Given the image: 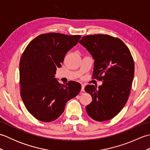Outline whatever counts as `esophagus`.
I'll list each match as a JSON object with an SVG mask.
<instances>
[{"mask_svg": "<svg viewBox=\"0 0 150 150\" xmlns=\"http://www.w3.org/2000/svg\"><path fill=\"white\" fill-rule=\"evenodd\" d=\"M84 87L85 86L84 84L81 85V91H84Z\"/></svg>", "mask_w": 150, "mask_h": 150, "instance_id": "esophagus-1", "label": "esophagus"}]
</instances>
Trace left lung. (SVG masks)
I'll return each instance as SVG.
<instances>
[{"label":"left lung","instance_id":"obj_1","mask_svg":"<svg viewBox=\"0 0 150 150\" xmlns=\"http://www.w3.org/2000/svg\"><path fill=\"white\" fill-rule=\"evenodd\" d=\"M79 43L93 57L92 77L103 81L98 88L87 85L91 103L86 107L87 113L97 121L113 119L125 106L134 77V61L128 47L120 39L108 35L84 36Z\"/></svg>","mask_w":150,"mask_h":150}]
</instances>
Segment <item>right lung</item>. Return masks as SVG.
<instances>
[{"label": "right lung", "mask_w": 150, "mask_h": 150, "mask_svg": "<svg viewBox=\"0 0 150 150\" xmlns=\"http://www.w3.org/2000/svg\"><path fill=\"white\" fill-rule=\"evenodd\" d=\"M81 37L42 34L31 40L22 53L19 64L21 96L28 111L37 120H56L64 111L67 102L80 92V83L69 81L62 84L55 74L67 52Z\"/></svg>", "instance_id": "right-lung-1"}]
</instances>
